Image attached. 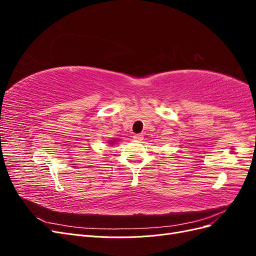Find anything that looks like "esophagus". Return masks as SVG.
<instances>
[{"label":"esophagus","mask_w":256,"mask_h":256,"mask_svg":"<svg viewBox=\"0 0 256 256\" xmlns=\"http://www.w3.org/2000/svg\"><path fill=\"white\" fill-rule=\"evenodd\" d=\"M134 141H136V142H141L143 140V134H134Z\"/></svg>","instance_id":"34e87169"}]
</instances>
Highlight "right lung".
Instances as JSON below:
<instances>
[{
	"instance_id": "add662e5",
	"label": "right lung",
	"mask_w": 256,
	"mask_h": 256,
	"mask_svg": "<svg viewBox=\"0 0 256 256\" xmlns=\"http://www.w3.org/2000/svg\"><path fill=\"white\" fill-rule=\"evenodd\" d=\"M116 141H118V140H114V141H110L109 143H110V144H115V142H116Z\"/></svg>"
}]
</instances>
